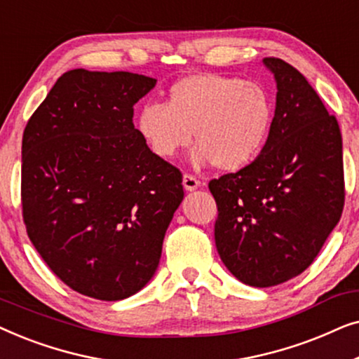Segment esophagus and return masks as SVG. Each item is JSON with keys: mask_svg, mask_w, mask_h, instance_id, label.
I'll return each mask as SVG.
<instances>
[{"mask_svg": "<svg viewBox=\"0 0 359 359\" xmlns=\"http://www.w3.org/2000/svg\"><path fill=\"white\" fill-rule=\"evenodd\" d=\"M199 184H201V181H199L198 178H196V176L188 175V173H186V175L183 176V186H184L186 191H194V189H198Z\"/></svg>", "mask_w": 359, "mask_h": 359, "instance_id": "34e87169", "label": "esophagus"}]
</instances>
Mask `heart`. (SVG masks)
<instances>
[{"label": "heart", "instance_id": "1", "mask_svg": "<svg viewBox=\"0 0 359 359\" xmlns=\"http://www.w3.org/2000/svg\"><path fill=\"white\" fill-rule=\"evenodd\" d=\"M274 121L269 93L237 76L198 73L168 90L165 104L150 102L137 116V130L149 149L171 160L191 145L193 163L238 171L258 158Z\"/></svg>", "mask_w": 359, "mask_h": 359}]
</instances>
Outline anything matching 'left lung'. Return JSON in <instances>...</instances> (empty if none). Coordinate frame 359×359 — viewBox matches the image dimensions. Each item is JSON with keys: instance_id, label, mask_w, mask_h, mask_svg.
I'll return each mask as SVG.
<instances>
[{"instance_id": "obj_1", "label": "left lung", "mask_w": 359, "mask_h": 359, "mask_svg": "<svg viewBox=\"0 0 359 359\" xmlns=\"http://www.w3.org/2000/svg\"><path fill=\"white\" fill-rule=\"evenodd\" d=\"M276 78V111L258 158L209 181L217 204L215 247L255 287L286 283L311 266L345 205L341 132L299 70L263 60Z\"/></svg>"}]
</instances>
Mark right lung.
I'll return each instance as SVG.
<instances>
[{
  "label": "right lung",
  "mask_w": 359,
  "mask_h": 359,
  "mask_svg": "<svg viewBox=\"0 0 359 359\" xmlns=\"http://www.w3.org/2000/svg\"><path fill=\"white\" fill-rule=\"evenodd\" d=\"M155 83L129 72L70 70L24 129L27 235L83 296L121 301L140 291L183 201L181 171L149 149L132 121Z\"/></svg>",
  "instance_id": "right-lung-1"
}]
</instances>
